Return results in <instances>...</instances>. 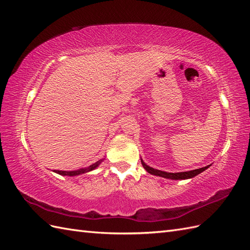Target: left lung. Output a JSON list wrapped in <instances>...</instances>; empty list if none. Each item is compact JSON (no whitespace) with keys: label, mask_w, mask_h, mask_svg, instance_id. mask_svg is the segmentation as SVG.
<instances>
[{"label":"left lung","mask_w":250,"mask_h":250,"mask_svg":"<svg viewBox=\"0 0 250 250\" xmlns=\"http://www.w3.org/2000/svg\"><path fill=\"white\" fill-rule=\"evenodd\" d=\"M142 164H143V167L146 171H148L150 174L162 176V177H166V178H171V180H186V178L194 177L195 175L202 173L203 171H205V170L209 168V166H207V167L200 168V169H196V170H192V171H188V172H178V173H168V172H164V171H161V170L153 169V168L149 167V166H146L144 162H142Z\"/></svg>","instance_id":"1"}]
</instances>
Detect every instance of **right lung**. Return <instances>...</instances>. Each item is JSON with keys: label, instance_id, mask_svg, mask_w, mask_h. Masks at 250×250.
<instances>
[{"label": "right lung", "instance_id": "right-lung-1", "mask_svg": "<svg viewBox=\"0 0 250 250\" xmlns=\"http://www.w3.org/2000/svg\"><path fill=\"white\" fill-rule=\"evenodd\" d=\"M101 163L100 162H97L96 164L89 166L88 168H84V169H80V170H77V171H55L56 173L58 174H61V175H69V176H74V175H79V174H82V173H85V172H88V171H92L93 169H95L97 166Z\"/></svg>", "mask_w": 250, "mask_h": 250}]
</instances>
